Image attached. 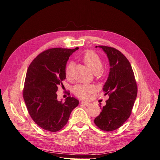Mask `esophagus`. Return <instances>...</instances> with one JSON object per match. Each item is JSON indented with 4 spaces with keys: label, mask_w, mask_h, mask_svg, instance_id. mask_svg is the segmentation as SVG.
<instances>
[{
    "label": "esophagus",
    "mask_w": 160,
    "mask_h": 160,
    "mask_svg": "<svg viewBox=\"0 0 160 160\" xmlns=\"http://www.w3.org/2000/svg\"><path fill=\"white\" fill-rule=\"evenodd\" d=\"M81 104L84 105V106H86V107H87V106H89L90 105L89 103H88V102H84V101H82V102L81 103Z\"/></svg>",
    "instance_id": "obj_1"
}]
</instances>
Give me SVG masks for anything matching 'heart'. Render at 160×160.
<instances>
[{
  "instance_id": "obj_1",
  "label": "heart",
  "mask_w": 160,
  "mask_h": 160,
  "mask_svg": "<svg viewBox=\"0 0 160 160\" xmlns=\"http://www.w3.org/2000/svg\"><path fill=\"white\" fill-rule=\"evenodd\" d=\"M83 61L95 74L99 73L102 69V61L99 56L93 51H89L85 52L83 57ZM72 67L73 65L72 62H69L65 67V76L67 79H70L71 77ZM95 90L94 87L90 85H77L72 89L74 94L83 99H88L90 94L94 93Z\"/></svg>"
}]
</instances>
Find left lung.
Returning a JSON list of instances; mask_svg holds the SVG:
<instances>
[{"instance_id":"8db88e82","label":"left lung","mask_w":160,"mask_h":160,"mask_svg":"<svg viewBox=\"0 0 160 160\" xmlns=\"http://www.w3.org/2000/svg\"><path fill=\"white\" fill-rule=\"evenodd\" d=\"M98 47L106 53L109 61V73L103 88L109 99L94 123L101 130L111 132L120 128L129 118L138 87L132 67L123 54L113 47Z\"/></svg>"}]
</instances>
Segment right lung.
Instances as JSON below:
<instances>
[{"label":"right lung","instance_id":"add662e5","mask_svg":"<svg viewBox=\"0 0 160 160\" xmlns=\"http://www.w3.org/2000/svg\"><path fill=\"white\" fill-rule=\"evenodd\" d=\"M52 48L40 53L27 69L23 98L32 119L42 129L51 132L67 124L71 111L79 101L67 97L58 101V86L65 79V67L70 55L76 50Z\"/></svg>","mask_w":160,"mask_h":160}]
</instances>
